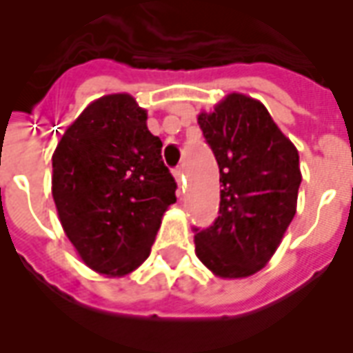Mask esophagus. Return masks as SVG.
<instances>
[{
    "label": "esophagus",
    "instance_id": "1",
    "mask_svg": "<svg viewBox=\"0 0 353 353\" xmlns=\"http://www.w3.org/2000/svg\"><path fill=\"white\" fill-rule=\"evenodd\" d=\"M174 177H176V181H177V185H179V187H181L183 185V166H177L176 170H174Z\"/></svg>",
    "mask_w": 353,
    "mask_h": 353
}]
</instances>
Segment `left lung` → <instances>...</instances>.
Masks as SVG:
<instances>
[{"label": "left lung", "instance_id": "left-lung-1", "mask_svg": "<svg viewBox=\"0 0 353 353\" xmlns=\"http://www.w3.org/2000/svg\"><path fill=\"white\" fill-rule=\"evenodd\" d=\"M220 166V216L194 229L196 254L221 279L251 276L269 262L296 212L302 176L295 144L262 102L231 93L199 113Z\"/></svg>", "mask_w": 353, "mask_h": 353}]
</instances>
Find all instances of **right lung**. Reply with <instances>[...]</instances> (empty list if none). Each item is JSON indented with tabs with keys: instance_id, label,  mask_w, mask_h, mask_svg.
Instances as JSON below:
<instances>
[{
	"instance_id": "add662e5",
	"label": "right lung",
	"mask_w": 353,
	"mask_h": 353,
	"mask_svg": "<svg viewBox=\"0 0 353 353\" xmlns=\"http://www.w3.org/2000/svg\"><path fill=\"white\" fill-rule=\"evenodd\" d=\"M146 110L126 93L91 102L52 154V198L69 241L93 271L132 273L148 258L176 179Z\"/></svg>"
}]
</instances>
